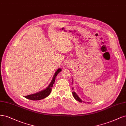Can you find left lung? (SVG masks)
Segmentation results:
<instances>
[{"label": "left lung", "instance_id": "1", "mask_svg": "<svg viewBox=\"0 0 126 126\" xmlns=\"http://www.w3.org/2000/svg\"><path fill=\"white\" fill-rule=\"evenodd\" d=\"M72 94H73V96H74V98L76 100H78L79 101V102H81V103L82 102V100H81V99L79 98V96H78V95H77V94H76L75 92H72Z\"/></svg>", "mask_w": 126, "mask_h": 126}]
</instances>
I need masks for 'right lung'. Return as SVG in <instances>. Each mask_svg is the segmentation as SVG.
<instances>
[{
	"mask_svg": "<svg viewBox=\"0 0 126 126\" xmlns=\"http://www.w3.org/2000/svg\"><path fill=\"white\" fill-rule=\"evenodd\" d=\"M61 69L59 68L58 70L56 71L55 72V73L54 75L53 78L50 84L48 85V86L44 90H43L41 92H39L38 93H36L35 94H31L29 95H27L25 96V97L27 99H31V100H38L42 99L43 98H45L46 97L50 95V94L51 92L52 91V87H53V85L55 82V77L57 76V75L61 71Z\"/></svg>",
	"mask_w": 126,
	"mask_h": 126,
	"instance_id": "add662e5",
	"label": "right lung"
}]
</instances>
